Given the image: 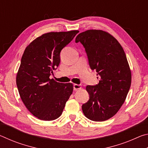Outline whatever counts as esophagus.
Returning <instances> with one entry per match:
<instances>
[{"label": "esophagus", "mask_w": 148, "mask_h": 148, "mask_svg": "<svg viewBox=\"0 0 148 148\" xmlns=\"http://www.w3.org/2000/svg\"><path fill=\"white\" fill-rule=\"evenodd\" d=\"M74 87V91H77L78 89H81V85H78V84H74L73 86Z\"/></svg>", "instance_id": "1"}]
</instances>
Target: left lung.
<instances>
[{"label": "left lung", "mask_w": 148, "mask_h": 148, "mask_svg": "<svg viewBox=\"0 0 148 148\" xmlns=\"http://www.w3.org/2000/svg\"><path fill=\"white\" fill-rule=\"evenodd\" d=\"M75 41L83 45L90 68L96 71L100 78L98 84L87 86L89 99L82 105V111L91 121H106L119 111L131 87V72L126 55L118 41L101 30L81 32Z\"/></svg>", "instance_id": "obj_1"}]
</instances>
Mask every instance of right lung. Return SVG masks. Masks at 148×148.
Returning a JSON list of instances; mask_svg holds the SVG:
<instances>
[{"label":"right lung","instance_id":"1","mask_svg":"<svg viewBox=\"0 0 148 148\" xmlns=\"http://www.w3.org/2000/svg\"><path fill=\"white\" fill-rule=\"evenodd\" d=\"M78 32L44 34L25 49L16 84L25 106L39 119L52 121L59 117L72 93V84L59 83L49 76L59 65L61 50Z\"/></svg>","mask_w":148,"mask_h":148}]
</instances>
